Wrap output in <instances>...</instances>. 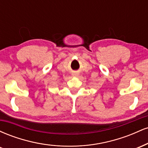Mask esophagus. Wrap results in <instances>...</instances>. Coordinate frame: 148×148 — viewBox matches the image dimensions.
<instances>
[{
    "instance_id": "esophagus-1",
    "label": "esophagus",
    "mask_w": 148,
    "mask_h": 148,
    "mask_svg": "<svg viewBox=\"0 0 148 148\" xmlns=\"http://www.w3.org/2000/svg\"><path fill=\"white\" fill-rule=\"evenodd\" d=\"M78 74H78L77 72H74V73H73V74H72V76H77Z\"/></svg>"
}]
</instances>
